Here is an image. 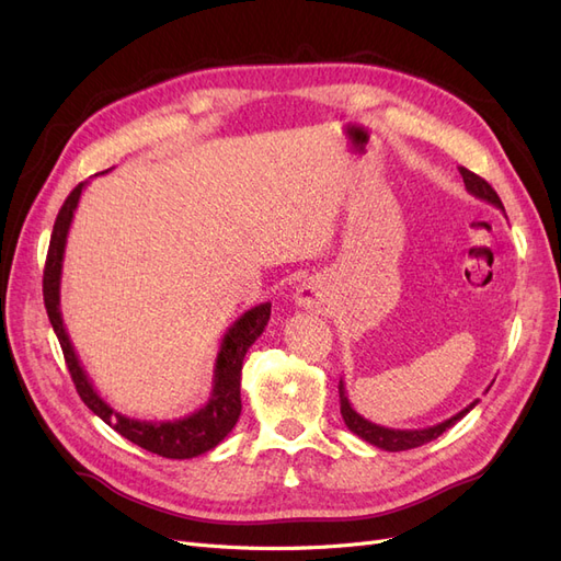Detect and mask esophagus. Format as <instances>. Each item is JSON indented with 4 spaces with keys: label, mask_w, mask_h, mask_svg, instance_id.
<instances>
[{
    "label": "esophagus",
    "mask_w": 561,
    "mask_h": 561,
    "mask_svg": "<svg viewBox=\"0 0 561 561\" xmlns=\"http://www.w3.org/2000/svg\"><path fill=\"white\" fill-rule=\"evenodd\" d=\"M295 304L301 309H320L325 304V287L318 278H307L297 285Z\"/></svg>",
    "instance_id": "esophagus-1"
}]
</instances>
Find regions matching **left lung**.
<instances>
[{
	"label": "left lung",
	"mask_w": 561,
	"mask_h": 561,
	"mask_svg": "<svg viewBox=\"0 0 561 561\" xmlns=\"http://www.w3.org/2000/svg\"><path fill=\"white\" fill-rule=\"evenodd\" d=\"M461 171V178L466 182V190L468 194H472L474 198L480 201H486L491 203V206H496L503 210V203L499 198V194L491 190V184L486 180H482L480 175L470 173L468 168H458ZM505 213V210H503ZM491 388V386H489ZM486 388V390H489ZM480 400H472L468 407H463L461 412L449 416L447 421L443 423H435V426H428V428H412V431H400V428H386V426H379V423H371L367 421L365 416H360L358 412L353 410V404L348 402V393H346V383L344 379H339V404H342V416H344V423L348 426L351 433L358 435L360 439H365V443L375 445L379 449H386V451H404V449H414V447H421V445H428L433 443V439H437L439 435H443L447 428H451L456 421H461L474 404H478Z\"/></svg>",
	"instance_id": "obj_1"
}]
</instances>
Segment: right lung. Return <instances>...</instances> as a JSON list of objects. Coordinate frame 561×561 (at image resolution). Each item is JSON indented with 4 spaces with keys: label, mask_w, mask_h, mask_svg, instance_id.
<instances>
[{
    "label": "right lung",
    "mask_w": 561,
    "mask_h": 561,
    "mask_svg": "<svg viewBox=\"0 0 561 561\" xmlns=\"http://www.w3.org/2000/svg\"><path fill=\"white\" fill-rule=\"evenodd\" d=\"M107 173V171H105ZM87 182L75 186V192L65 198L62 208L56 217L54 233H50L48 257L44 268V304L50 325L60 342L67 369H70L72 381L77 386V393L81 396L83 404L103 419L107 426H112L118 435L130 439L151 454H159L165 458H194L215 449L222 439L231 433L236 421L241 416V369L248 348L257 342V336L264 332L268 316H271V301L260 304L250 311H245L222 336L219 344L215 369H213V388L208 402L198 407L196 412L171 419V421H140L126 416L110 402L100 398L93 381L89 379L87 369L81 367L79 355L70 342V334L65 330L62 313H60V276H62V257H65V243L75 210L79 206V198Z\"/></svg>",
    "instance_id": "right-lung-1"
}]
</instances>
